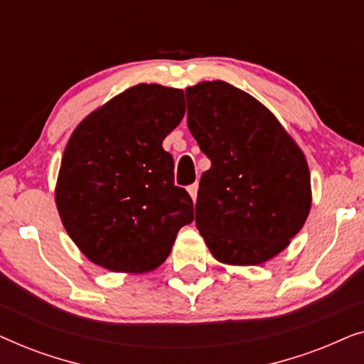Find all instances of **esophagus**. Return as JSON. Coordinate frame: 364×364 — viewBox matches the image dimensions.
I'll return each instance as SVG.
<instances>
[{
    "instance_id": "1",
    "label": "esophagus",
    "mask_w": 364,
    "mask_h": 364,
    "mask_svg": "<svg viewBox=\"0 0 364 364\" xmlns=\"http://www.w3.org/2000/svg\"><path fill=\"white\" fill-rule=\"evenodd\" d=\"M188 193H191V197H192V200L196 202L197 200V192H198V183L196 182V183H192V186H188Z\"/></svg>"
}]
</instances>
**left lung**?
<instances>
[{
    "mask_svg": "<svg viewBox=\"0 0 364 364\" xmlns=\"http://www.w3.org/2000/svg\"><path fill=\"white\" fill-rule=\"evenodd\" d=\"M186 97L188 131L212 162L198 183V232L218 262L260 265L288 247L310 213L306 159L242 89L205 81Z\"/></svg>",
    "mask_w": 364,
    "mask_h": 364,
    "instance_id": "1",
    "label": "left lung"
}]
</instances>
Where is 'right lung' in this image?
<instances>
[{
  "instance_id": "obj_1",
  "label": "right lung",
  "mask_w": 364,
  "mask_h": 364,
  "mask_svg": "<svg viewBox=\"0 0 364 364\" xmlns=\"http://www.w3.org/2000/svg\"><path fill=\"white\" fill-rule=\"evenodd\" d=\"M186 114L182 89L137 84L89 114L64 149L56 183L63 225L84 255L111 272L162 265L193 220L162 141Z\"/></svg>"
}]
</instances>
